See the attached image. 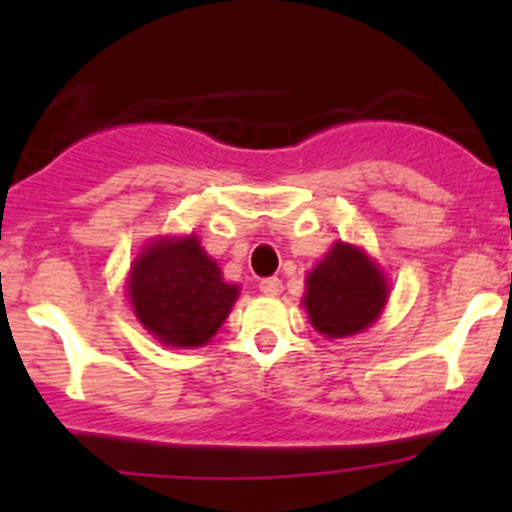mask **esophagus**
<instances>
[{
  "label": "esophagus",
  "instance_id": "esophagus-1",
  "mask_svg": "<svg viewBox=\"0 0 512 512\" xmlns=\"http://www.w3.org/2000/svg\"><path fill=\"white\" fill-rule=\"evenodd\" d=\"M259 289H261V292H264V295H269V297H277V295H282L284 284H282V279H277V277H269V279H261Z\"/></svg>",
  "mask_w": 512,
  "mask_h": 512
}]
</instances>
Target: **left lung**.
Instances as JSON below:
<instances>
[{
    "label": "left lung",
    "instance_id": "8db88e82",
    "mask_svg": "<svg viewBox=\"0 0 512 512\" xmlns=\"http://www.w3.org/2000/svg\"><path fill=\"white\" fill-rule=\"evenodd\" d=\"M302 297L312 328L325 338L361 333L387 305V279L366 251L338 241L307 274Z\"/></svg>",
    "mask_w": 512,
    "mask_h": 512
}]
</instances>
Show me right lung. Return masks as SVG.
Returning a JSON list of instances; mask_svg holds the SVG:
<instances>
[{
	"instance_id": "add662e5",
	"label": "right lung",
	"mask_w": 512,
	"mask_h": 512,
	"mask_svg": "<svg viewBox=\"0 0 512 512\" xmlns=\"http://www.w3.org/2000/svg\"><path fill=\"white\" fill-rule=\"evenodd\" d=\"M238 292L197 235L153 238L130 266L128 297L135 318L164 346H205L230 315Z\"/></svg>"
}]
</instances>
